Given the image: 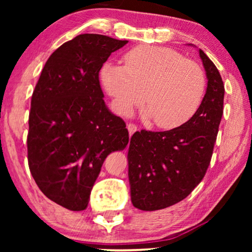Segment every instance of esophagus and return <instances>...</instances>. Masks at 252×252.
<instances>
[{"mask_svg": "<svg viewBox=\"0 0 252 252\" xmlns=\"http://www.w3.org/2000/svg\"><path fill=\"white\" fill-rule=\"evenodd\" d=\"M127 129H128L129 136H132L133 134L137 130V126L135 125V124H133V123H128V124H127Z\"/></svg>", "mask_w": 252, "mask_h": 252, "instance_id": "esophagus-1", "label": "esophagus"}]
</instances>
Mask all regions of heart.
<instances>
[{
  "mask_svg": "<svg viewBox=\"0 0 252 252\" xmlns=\"http://www.w3.org/2000/svg\"><path fill=\"white\" fill-rule=\"evenodd\" d=\"M123 65L106 63L101 70L103 87L120 115H128L142 102L159 128L187 123L201 105L206 89L204 71L175 50L139 46L127 51Z\"/></svg>",
  "mask_w": 252,
  "mask_h": 252,
  "instance_id": "heart-1",
  "label": "heart"
}]
</instances>
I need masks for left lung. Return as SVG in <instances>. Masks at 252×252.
Here are the masks:
<instances>
[{
	"mask_svg": "<svg viewBox=\"0 0 252 252\" xmlns=\"http://www.w3.org/2000/svg\"><path fill=\"white\" fill-rule=\"evenodd\" d=\"M198 53L208 87L195 115L171 130L142 129L130 137L127 155L130 199L143 211L168 208L187 197L204 178L211 161L225 87L216 65L204 51Z\"/></svg>",
	"mask_w": 252,
	"mask_h": 252,
	"instance_id": "8db88e82",
	"label": "left lung"
}]
</instances>
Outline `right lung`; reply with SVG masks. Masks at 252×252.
I'll list each match as a JSON object with an SVG mask.
<instances>
[{"instance_id": "add662e5", "label": "right lung", "mask_w": 252, "mask_h": 252, "mask_svg": "<svg viewBox=\"0 0 252 252\" xmlns=\"http://www.w3.org/2000/svg\"><path fill=\"white\" fill-rule=\"evenodd\" d=\"M128 42L80 34L51 54L31 101L27 158L40 190L71 211L87 208L109 154L124 150L126 124L110 112L98 73Z\"/></svg>"}]
</instances>
